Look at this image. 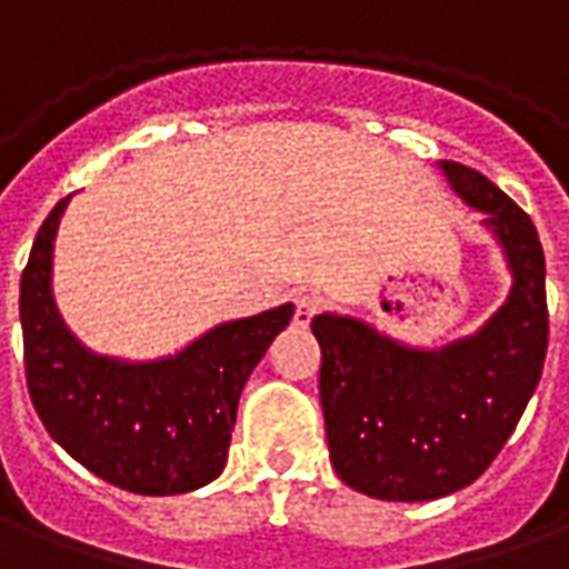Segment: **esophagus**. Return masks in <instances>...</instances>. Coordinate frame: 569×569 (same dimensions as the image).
Returning <instances> with one entry per match:
<instances>
[{
  "label": "esophagus",
  "instance_id": "esophagus-1",
  "mask_svg": "<svg viewBox=\"0 0 569 569\" xmlns=\"http://www.w3.org/2000/svg\"><path fill=\"white\" fill-rule=\"evenodd\" d=\"M320 310V296L313 292H298L296 296V322L298 326H308L313 320V313Z\"/></svg>",
  "mask_w": 569,
  "mask_h": 569
}]
</instances>
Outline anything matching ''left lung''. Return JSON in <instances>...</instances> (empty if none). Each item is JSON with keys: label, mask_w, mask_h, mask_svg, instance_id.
I'll use <instances>...</instances> for the list:
<instances>
[{"label": "left lung", "mask_w": 569, "mask_h": 569, "mask_svg": "<svg viewBox=\"0 0 569 569\" xmlns=\"http://www.w3.org/2000/svg\"><path fill=\"white\" fill-rule=\"evenodd\" d=\"M439 167L502 247L506 305L439 350L399 345L353 317L310 322L335 472L375 500H439L472 485L518 427L549 347L546 256L530 216L472 167Z\"/></svg>", "instance_id": "obj_1"}]
</instances>
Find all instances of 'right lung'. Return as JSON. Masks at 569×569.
<instances>
[{
	"mask_svg": "<svg viewBox=\"0 0 569 569\" xmlns=\"http://www.w3.org/2000/svg\"><path fill=\"white\" fill-rule=\"evenodd\" d=\"M57 203L20 277L30 399L51 439L84 469L130 493L170 497L219 478L243 383L292 320V305L219 322L179 353L151 362L100 357L60 320L51 292Z\"/></svg>",
	"mask_w": 569,
	"mask_h": 569,
	"instance_id": "1",
	"label": "right lung"
}]
</instances>
